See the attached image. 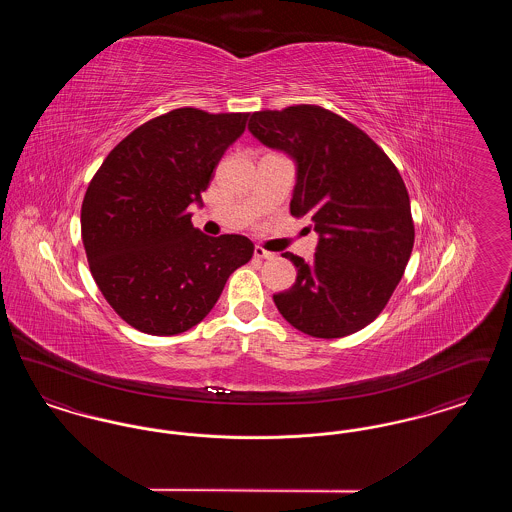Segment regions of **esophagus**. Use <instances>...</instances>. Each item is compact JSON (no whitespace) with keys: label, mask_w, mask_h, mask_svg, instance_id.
I'll return each instance as SVG.
<instances>
[{"label":"esophagus","mask_w":512,"mask_h":512,"mask_svg":"<svg viewBox=\"0 0 512 512\" xmlns=\"http://www.w3.org/2000/svg\"><path fill=\"white\" fill-rule=\"evenodd\" d=\"M255 257H257V259H274L276 255H274L272 251H267L265 247L257 245V247H255Z\"/></svg>","instance_id":"1"}]
</instances>
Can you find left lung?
<instances>
[{"mask_svg": "<svg viewBox=\"0 0 512 512\" xmlns=\"http://www.w3.org/2000/svg\"><path fill=\"white\" fill-rule=\"evenodd\" d=\"M251 134L297 163L290 213L317 232L313 263L297 267L274 303L293 328L313 338L359 332L390 301L414 245L411 201L384 149L366 132L318 105L255 111Z\"/></svg>", "mask_w": 512, "mask_h": 512, "instance_id": "obj_1", "label": "left lung"}]
</instances>
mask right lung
<instances>
[{"label": "right lung", "instance_id": "right-lung-1", "mask_svg": "<svg viewBox=\"0 0 512 512\" xmlns=\"http://www.w3.org/2000/svg\"><path fill=\"white\" fill-rule=\"evenodd\" d=\"M247 117L172 109L132 130L94 174L80 211L82 242L103 297L132 328L151 336L190 330L253 257L251 240L211 238L188 213Z\"/></svg>", "mask_w": 512, "mask_h": 512}]
</instances>
